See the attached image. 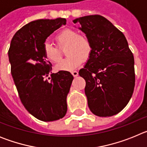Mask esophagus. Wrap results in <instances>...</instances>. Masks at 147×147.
Instances as JSON below:
<instances>
[{"label": "esophagus", "mask_w": 147, "mask_h": 147, "mask_svg": "<svg viewBox=\"0 0 147 147\" xmlns=\"http://www.w3.org/2000/svg\"><path fill=\"white\" fill-rule=\"evenodd\" d=\"M71 74H72V75L74 76V77H76V76H78V74H79V73H78L77 71H72V72H71Z\"/></svg>", "instance_id": "obj_1"}]
</instances>
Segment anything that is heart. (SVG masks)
Here are the masks:
<instances>
[{
	"label": "heart",
	"mask_w": 147,
	"mask_h": 147,
	"mask_svg": "<svg viewBox=\"0 0 147 147\" xmlns=\"http://www.w3.org/2000/svg\"><path fill=\"white\" fill-rule=\"evenodd\" d=\"M55 39L59 46L67 45L66 55L68 57L58 63L56 67L58 71H74L81 65L83 59H88L91 55L93 46L90 39L85 35L79 34L76 30H62L56 35ZM43 54L50 62H57L61 59L59 49L49 42L44 43Z\"/></svg>",
	"instance_id": "heart-1"
}]
</instances>
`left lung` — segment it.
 Wrapping results in <instances>:
<instances>
[{
	"instance_id": "obj_1",
	"label": "left lung",
	"mask_w": 147,
	"mask_h": 147,
	"mask_svg": "<svg viewBox=\"0 0 147 147\" xmlns=\"http://www.w3.org/2000/svg\"><path fill=\"white\" fill-rule=\"evenodd\" d=\"M93 46L90 57L79 72L86 82L90 110L100 117L112 116L127 106L135 87L134 57L125 36L101 15L73 20Z\"/></svg>"
}]
</instances>
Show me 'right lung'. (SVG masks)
Masks as SVG:
<instances>
[{
    "mask_svg": "<svg viewBox=\"0 0 147 147\" xmlns=\"http://www.w3.org/2000/svg\"><path fill=\"white\" fill-rule=\"evenodd\" d=\"M65 24V19L60 18L30 22L15 33L8 51L11 76L22 104L30 114L43 121L62 119L67 110L66 98L74 76L60 71L51 74L49 82L46 77L52 65L43 54L47 37Z\"/></svg>",
    "mask_w": 147,
    "mask_h": 147,
    "instance_id": "right-lung-1",
    "label": "right lung"
}]
</instances>
